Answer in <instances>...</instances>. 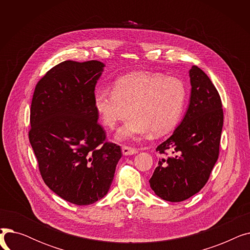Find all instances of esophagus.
<instances>
[{"instance_id":"obj_1","label":"esophagus","mask_w":250,"mask_h":250,"mask_svg":"<svg viewBox=\"0 0 250 250\" xmlns=\"http://www.w3.org/2000/svg\"><path fill=\"white\" fill-rule=\"evenodd\" d=\"M122 151H123V154L125 155V156L134 155V154H136L138 152L137 149H135L133 147H128V146H123L122 147Z\"/></svg>"}]
</instances>
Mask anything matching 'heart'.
Listing matches in <instances>:
<instances>
[{"label": "heart", "instance_id": "heart-1", "mask_svg": "<svg viewBox=\"0 0 250 250\" xmlns=\"http://www.w3.org/2000/svg\"><path fill=\"white\" fill-rule=\"evenodd\" d=\"M187 98V86L179 79L136 72L117 79L113 90L98 88L94 106L109 128L133 114L118 129L116 138L135 140L152 133L162 136L171 132L181 120Z\"/></svg>", "mask_w": 250, "mask_h": 250}]
</instances>
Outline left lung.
I'll list each match as a JSON object with an SVG mask.
<instances>
[{
	"label": "left lung",
	"instance_id": "left-lung-1",
	"mask_svg": "<svg viewBox=\"0 0 250 250\" xmlns=\"http://www.w3.org/2000/svg\"><path fill=\"white\" fill-rule=\"evenodd\" d=\"M189 78L188 108L172 136L157 147L163 157L149 180L159 198L173 203L189 199L208 180L219 157L224 118L220 95L207 74L192 65Z\"/></svg>",
	"mask_w": 250,
	"mask_h": 250
}]
</instances>
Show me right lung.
Listing matches in <instances>:
<instances>
[{"mask_svg": "<svg viewBox=\"0 0 250 250\" xmlns=\"http://www.w3.org/2000/svg\"><path fill=\"white\" fill-rule=\"evenodd\" d=\"M104 63L64 61L36 84L29 142L45 185L69 203L86 206L110 188L122 149L105 142L94 91Z\"/></svg>", "mask_w": 250, "mask_h": 250, "instance_id": "right-lung-1", "label": "right lung"}]
</instances>
